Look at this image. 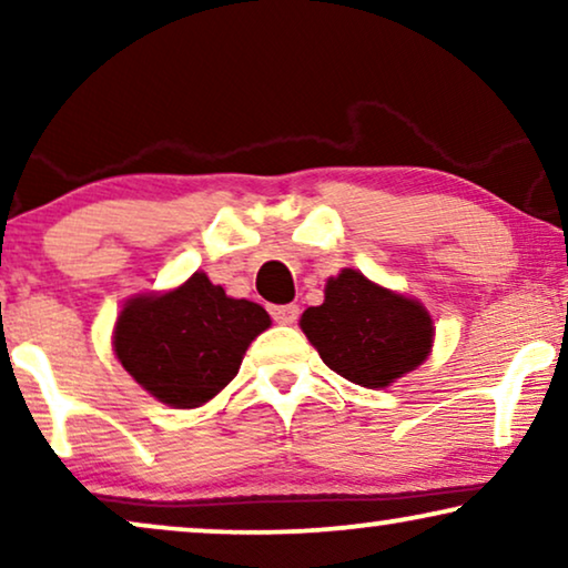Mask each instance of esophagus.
Wrapping results in <instances>:
<instances>
[{"mask_svg":"<svg viewBox=\"0 0 568 568\" xmlns=\"http://www.w3.org/2000/svg\"><path fill=\"white\" fill-rule=\"evenodd\" d=\"M297 315H300L297 305H274V307H271V317H274V321L282 323V325L294 323V321H297Z\"/></svg>","mask_w":568,"mask_h":568,"instance_id":"esophagus-1","label":"esophagus"}]
</instances>
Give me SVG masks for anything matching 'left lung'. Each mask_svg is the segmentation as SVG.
<instances>
[{"mask_svg":"<svg viewBox=\"0 0 568 568\" xmlns=\"http://www.w3.org/2000/svg\"><path fill=\"white\" fill-rule=\"evenodd\" d=\"M300 325L321 359L362 387H385L418 367L434 336L422 302L387 292L354 268L328 278L325 302L307 307Z\"/></svg>","mask_w":568,"mask_h":568,"instance_id":"8db88e82","label":"left lung"}]
</instances>
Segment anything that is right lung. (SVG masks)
Returning a JSON list of instances; mask_svg holds the SVG:
<instances>
[{
  "instance_id": "obj_1",
  "label": "right lung",
  "mask_w": 568,
  "mask_h": 568,
  "mask_svg": "<svg viewBox=\"0 0 568 568\" xmlns=\"http://www.w3.org/2000/svg\"><path fill=\"white\" fill-rule=\"evenodd\" d=\"M271 317L255 302L232 300L206 274L175 292L131 300L115 325V356L154 398L196 408L237 375L245 348Z\"/></svg>"
}]
</instances>
